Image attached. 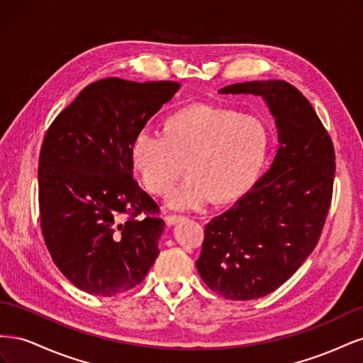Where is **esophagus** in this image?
Returning <instances> with one entry per match:
<instances>
[{"mask_svg": "<svg viewBox=\"0 0 363 363\" xmlns=\"http://www.w3.org/2000/svg\"><path fill=\"white\" fill-rule=\"evenodd\" d=\"M183 219L184 216H180V215H168L164 218V223H167V225H175L177 223H182Z\"/></svg>", "mask_w": 363, "mask_h": 363, "instance_id": "obj_1", "label": "esophagus"}]
</instances>
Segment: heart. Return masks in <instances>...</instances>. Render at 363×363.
<instances>
[{
  "instance_id": "heart-1",
  "label": "heart",
  "mask_w": 363,
  "mask_h": 363,
  "mask_svg": "<svg viewBox=\"0 0 363 363\" xmlns=\"http://www.w3.org/2000/svg\"><path fill=\"white\" fill-rule=\"evenodd\" d=\"M271 148L265 121L233 108L194 103L172 112L162 135L142 130L130 160L145 189L168 194L184 167L190 177L167 199L174 211H199L208 203L227 204L244 196L259 179Z\"/></svg>"
}]
</instances>
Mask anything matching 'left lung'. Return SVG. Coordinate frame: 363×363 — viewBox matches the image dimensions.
I'll return each mask as SVG.
<instances>
[{
  "label": "left lung",
  "mask_w": 363,
  "mask_h": 363,
  "mask_svg": "<svg viewBox=\"0 0 363 363\" xmlns=\"http://www.w3.org/2000/svg\"><path fill=\"white\" fill-rule=\"evenodd\" d=\"M219 94L256 95L276 121L279 150L262 179L206 225L196 269L227 300H256L280 288L311 255L332 201L335 150L303 94L256 80Z\"/></svg>",
  "instance_id": "left-lung-1"
}]
</instances>
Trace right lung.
Returning a JSON list of instances; mask_svg holds the SVG:
<instances>
[{"label":"right lung","instance_id":"obj_1","mask_svg":"<svg viewBox=\"0 0 363 363\" xmlns=\"http://www.w3.org/2000/svg\"><path fill=\"white\" fill-rule=\"evenodd\" d=\"M177 82L108 77L52 121L39 156L40 225L50 255L74 286L100 296L133 289L159 256L164 223L133 180L130 148ZM124 213L127 222L120 221ZM142 213L147 218H138Z\"/></svg>","mask_w":363,"mask_h":363}]
</instances>
